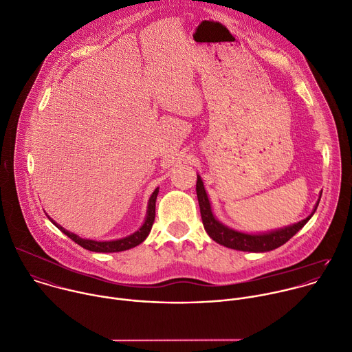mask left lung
<instances>
[{"mask_svg": "<svg viewBox=\"0 0 352 352\" xmlns=\"http://www.w3.org/2000/svg\"><path fill=\"white\" fill-rule=\"evenodd\" d=\"M196 195H197V200H199V206H200L203 226H204L206 232L208 233V236L214 242H217L225 248H229L233 250H241V252H254V253L270 252V250L278 249L282 245H285L307 223V221L312 217V214L315 212V210L319 204V201H318L314 212L309 217H307L305 219H302L294 225H290V226L274 230V232L263 233V235H249V233L233 230L215 219V217L212 215L211 207H210L207 193L203 186V181L199 175H197V182H196Z\"/></svg>", "mask_w": 352, "mask_h": 352, "instance_id": "8db88e82", "label": "left lung"}]
</instances>
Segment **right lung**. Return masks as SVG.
<instances>
[{"label": "right lung", "mask_w": 352, "mask_h": 352, "mask_svg": "<svg viewBox=\"0 0 352 352\" xmlns=\"http://www.w3.org/2000/svg\"><path fill=\"white\" fill-rule=\"evenodd\" d=\"M157 193H159V188L155 189V192L152 193L151 199H149V204H148V214H146V219L144 222V225L135 232L133 235L123 238V239H117V241H110V242H95V241H89V239H81L74 233L66 230L65 228H62L60 225H58L56 222H54L48 215V218L54 222V225L60 229L65 235H67L73 242H76L77 245H80L81 248L89 250V252H96V253H116V252H124L129 249H133L135 246H138L140 243H142L152 229V225L155 222V215H156V199H157Z\"/></svg>", "instance_id": "1"}]
</instances>
